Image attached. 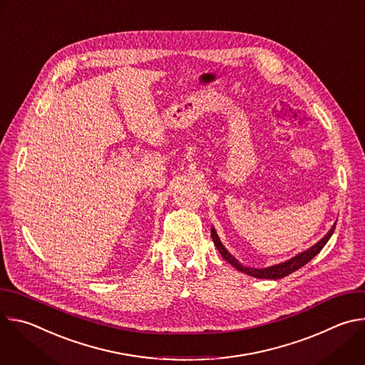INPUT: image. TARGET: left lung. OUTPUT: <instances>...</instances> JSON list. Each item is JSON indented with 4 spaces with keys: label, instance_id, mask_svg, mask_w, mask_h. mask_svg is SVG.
<instances>
[{
    "label": "left lung",
    "instance_id": "8db88e82",
    "mask_svg": "<svg viewBox=\"0 0 365 365\" xmlns=\"http://www.w3.org/2000/svg\"><path fill=\"white\" fill-rule=\"evenodd\" d=\"M335 225H336V224H334V227L331 228V231H329L321 241H318L315 245H312L309 250H306V251H303V252L294 255L293 258L287 259V262H284V263H280V264H276V266H270V267H266V269L245 267V266H242L241 263H238V259H237L234 255H231V254L228 252V250L222 245V242L220 241V238H218L217 231H215L214 227L211 228V237H212V241H214V244L217 245L218 251L221 252V255L227 259V262H228L231 266H234L237 270H240V272H242V273H245V274H248V276L257 277V279H272V280H277V279L286 277V276L292 274L293 272L299 270L300 267H303L304 264H307V263L310 262V259L314 258L315 255H318V254L321 252V250L325 247V244L329 241L331 235L334 234Z\"/></svg>",
    "mask_w": 365,
    "mask_h": 365
}]
</instances>
